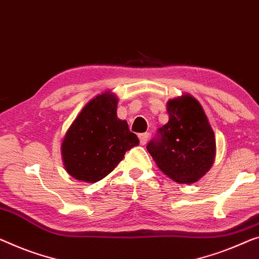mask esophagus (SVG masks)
<instances>
[{"instance_id":"esophagus-1","label":"esophagus","mask_w":259,"mask_h":259,"mask_svg":"<svg viewBox=\"0 0 259 259\" xmlns=\"http://www.w3.org/2000/svg\"><path fill=\"white\" fill-rule=\"evenodd\" d=\"M138 137H140V142L142 145H145L146 143L149 141V137H150V134L149 133H144V134H140L138 135Z\"/></svg>"}]
</instances>
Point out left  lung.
<instances>
[{
	"label": "left lung",
	"instance_id": "left-lung-1",
	"mask_svg": "<svg viewBox=\"0 0 259 259\" xmlns=\"http://www.w3.org/2000/svg\"><path fill=\"white\" fill-rule=\"evenodd\" d=\"M166 110L168 122L146 149L168 178L178 184H194L214 164V131L202 106L191 94L169 99Z\"/></svg>",
	"mask_w": 259,
	"mask_h": 259
}]
</instances>
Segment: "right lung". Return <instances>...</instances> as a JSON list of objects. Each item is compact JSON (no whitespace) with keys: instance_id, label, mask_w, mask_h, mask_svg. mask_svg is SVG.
<instances>
[{"instance_id":"obj_1","label":"right lung","mask_w":259,"mask_h":259,"mask_svg":"<svg viewBox=\"0 0 259 259\" xmlns=\"http://www.w3.org/2000/svg\"><path fill=\"white\" fill-rule=\"evenodd\" d=\"M118 98L106 91L86 103L61 142L65 169L83 183H98L140 144L128 123L117 117Z\"/></svg>"}]
</instances>
